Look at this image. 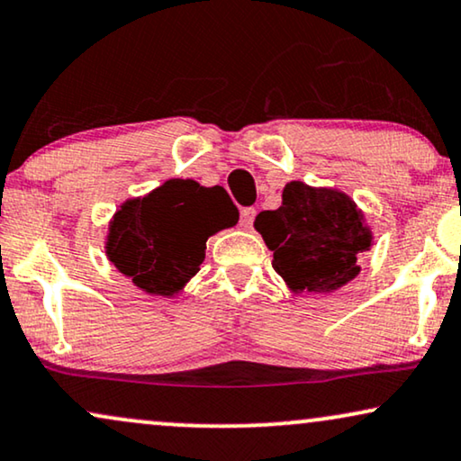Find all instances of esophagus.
<instances>
[{
  "label": "esophagus",
  "mask_w": 461,
  "mask_h": 461,
  "mask_svg": "<svg viewBox=\"0 0 461 461\" xmlns=\"http://www.w3.org/2000/svg\"><path fill=\"white\" fill-rule=\"evenodd\" d=\"M255 214H257L255 208H242V211H240V225L244 227V230H250V227H253Z\"/></svg>",
  "instance_id": "1"
}]
</instances>
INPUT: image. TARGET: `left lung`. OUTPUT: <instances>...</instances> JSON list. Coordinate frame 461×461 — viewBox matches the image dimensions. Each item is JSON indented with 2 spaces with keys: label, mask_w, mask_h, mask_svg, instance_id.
Returning <instances> with one entry per match:
<instances>
[{
  "label": "left lung",
  "mask_w": 461,
  "mask_h": 461,
  "mask_svg": "<svg viewBox=\"0 0 461 461\" xmlns=\"http://www.w3.org/2000/svg\"><path fill=\"white\" fill-rule=\"evenodd\" d=\"M255 230L274 250L272 266L293 293L327 294L360 274V253L373 247L365 212L333 187L286 183L282 204L257 214Z\"/></svg>",
  "instance_id": "left-lung-1"
}]
</instances>
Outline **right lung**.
I'll use <instances>...</instances> for the list:
<instances>
[{
  "label": "right lung",
  "instance_id": "add662e5",
  "mask_svg": "<svg viewBox=\"0 0 461 461\" xmlns=\"http://www.w3.org/2000/svg\"><path fill=\"white\" fill-rule=\"evenodd\" d=\"M236 223L238 208L223 187L168 179L120 204L109 221L105 253L140 291L175 297L200 272L208 238Z\"/></svg>",
  "mask_w": 461,
  "mask_h": 461
}]
</instances>
